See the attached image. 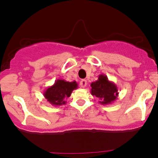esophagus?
<instances>
[{
    "mask_svg": "<svg viewBox=\"0 0 158 158\" xmlns=\"http://www.w3.org/2000/svg\"><path fill=\"white\" fill-rule=\"evenodd\" d=\"M79 84H80V86L82 87V88H85L87 85V81L85 80V79H82V80L80 81V82H79Z\"/></svg>",
    "mask_w": 158,
    "mask_h": 158,
    "instance_id": "34e87169",
    "label": "esophagus"
}]
</instances>
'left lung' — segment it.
I'll use <instances>...</instances> for the list:
<instances>
[{"instance_id":"1","label":"left lung","mask_w":158,"mask_h":158,"mask_svg":"<svg viewBox=\"0 0 158 158\" xmlns=\"http://www.w3.org/2000/svg\"><path fill=\"white\" fill-rule=\"evenodd\" d=\"M91 94L100 100L102 105H110L118 96L117 85L109 80L106 75L98 76V80L91 83Z\"/></svg>"}]
</instances>
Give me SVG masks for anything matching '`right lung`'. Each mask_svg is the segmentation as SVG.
Instances as JSON below:
<instances>
[{"mask_svg": "<svg viewBox=\"0 0 158 158\" xmlns=\"http://www.w3.org/2000/svg\"><path fill=\"white\" fill-rule=\"evenodd\" d=\"M78 88L76 81L66 82L64 79H57L55 83L44 91V96L53 106L65 105V99L71 95L72 92Z\"/></svg>", "mask_w": 158, "mask_h": 158, "instance_id": "1", "label": "right lung"}]
</instances>
